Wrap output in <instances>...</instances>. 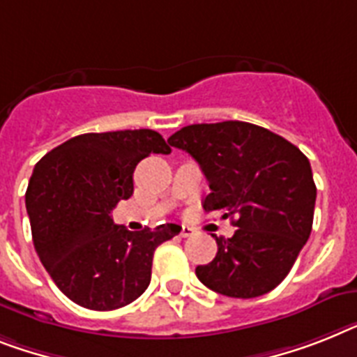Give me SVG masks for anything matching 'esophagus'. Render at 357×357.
I'll return each mask as SVG.
<instances>
[{
    "mask_svg": "<svg viewBox=\"0 0 357 357\" xmlns=\"http://www.w3.org/2000/svg\"><path fill=\"white\" fill-rule=\"evenodd\" d=\"M190 235H193V228H190V226H182L181 237H190Z\"/></svg>",
    "mask_w": 357,
    "mask_h": 357,
    "instance_id": "34e87169",
    "label": "esophagus"
}]
</instances>
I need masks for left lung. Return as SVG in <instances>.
Instances as JSON below:
<instances>
[{"instance_id": "1", "label": "left lung", "mask_w": 357, "mask_h": 357, "mask_svg": "<svg viewBox=\"0 0 357 357\" xmlns=\"http://www.w3.org/2000/svg\"><path fill=\"white\" fill-rule=\"evenodd\" d=\"M199 162L211 193L204 211L237 226L213 235L217 255L195 273L210 290L252 299L278 287L310 237L316 184L299 147L255 123H193L167 138Z\"/></svg>"}]
</instances>
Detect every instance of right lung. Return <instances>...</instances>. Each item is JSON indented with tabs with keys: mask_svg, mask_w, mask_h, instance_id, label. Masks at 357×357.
<instances>
[{
	"mask_svg": "<svg viewBox=\"0 0 357 357\" xmlns=\"http://www.w3.org/2000/svg\"><path fill=\"white\" fill-rule=\"evenodd\" d=\"M151 153L172 147L151 129L85 132L54 147L34 166L25 206L41 264L70 301L116 310L142 296L153 253L178 225L129 231L111 211L132 195V173Z\"/></svg>",
	"mask_w": 357,
	"mask_h": 357,
	"instance_id": "right-lung-1",
	"label": "right lung"
}]
</instances>
